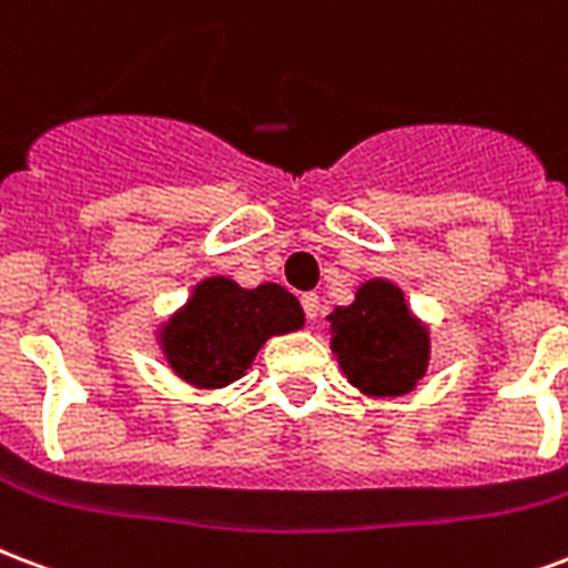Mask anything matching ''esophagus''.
Here are the masks:
<instances>
[{"label":"esophagus","mask_w":568,"mask_h":568,"mask_svg":"<svg viewBox=\"0 0 568 568\" xmlns=\"http://www.w3.org/2000/svg\"><path fill=\"white\" fill-rule=\"evenodd\" d=\"M301 303H303V313H306V318H310V322H315V318H318V313H322V301H318V294H303L301 297Z\"/></svg>","instance_id":"34e87169"}]
</instances>
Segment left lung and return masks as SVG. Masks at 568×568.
Listing matches in <instances>:
<instances>
[{"mask_svg":"<svg viewBox=\"0 0 568 568\" xmlns=\"http://www.w3.org/2000/svg\"><path fill=\"white\" fill-rule=\"evenodd\" d=\"M331 348L345 378L366 396H405L428 369V331L410 313L399 285L369 280L354 303L331 315Z\"/></svg>","mask_w":568,"mask_h":568,"instance_id":"1","label":"left lung"}]
</instances>
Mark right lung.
I'll return each mask as SVG.
<instances>
[{"label":"right lung","instance_id":"1","mask_svg":"<svg viewBox=\"0 0 568 568\" xmlns=\"http://www.w3.org/2000/svg\"><path fill=\"white\" fill-rule=\"evenodd\" d=\"M301 327V303L283 285L241 288L229 276H207L160 327L158 342L181 381L216 389L241 378L271 336Z\"/></svg>","mask_w":568,"mask_h":568}]
</instances>
